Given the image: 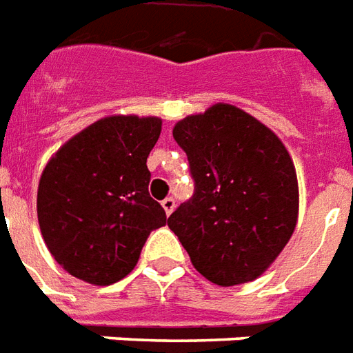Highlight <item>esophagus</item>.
Returning a JSON list of instances; mask_svg holds the SVG:
<instances>
[{
    "instance_id": "1",
    "label": "esophagus",
    "mask_w": 353,
    "mask_h": 353,
    "mask_svg": "<svg viewBox=\"0 0 353 353\" xmlns=\"http://www.w3.org/2000/svg\"><path fill=\"white\" fill-rule=\"evenodd\" d=\"M161 207L165 210V214H171L174 210V207H176V203H174L173 197H165V199L161 201Z\"/></svg>"
}]
</instances>
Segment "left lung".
I'll use <instances>...</instances> for the list:
<instances>
[{"mask_svg": "<svg viewBox=\"0 0 353 353\" xmlns=\"http://www.w3.org/2000/svg\"><path fill=\"white\" fill-rule=\"evenodd\" d=\"M173 137L186 152L194 195L167 225L210 282L258 279L297 223V174L285 146L256 118L223 103L180 120Z\"/></svg>", "mask_w": 353, "mask_h": 353, "instance_id": "left-lung-1", "label": "left lung"}]
</instances>
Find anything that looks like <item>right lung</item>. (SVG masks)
<instances>
[{
	"label": "right lung",
	"instance_id": "1",
	"mask_svg": "<svg viewBox=\"0 0 353 353\" xmlns=\"http://www.w3.org/2000/svg\"><path fill=\"white\" fill-rule=\"evenodd\" d=\"M159 131V118H103L48 161L37 218L48 250L69 274L114 284L133 271L152 231L167 223L148 194L146 158Z\"/></svg>",
	"mask_w": 353,
	"mask_h": 353
}]
</instances>
